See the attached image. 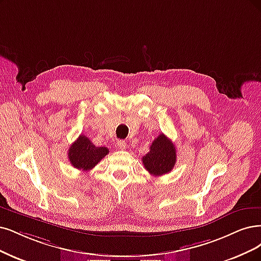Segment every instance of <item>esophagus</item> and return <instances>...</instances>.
Here are the masks:
<instances>
[{
	"instance_id": "obj_1",
	"label": "esophagus",
	"mask_w": 261,
	"mask_h": 261,
	"mask_svg": "<svg viewBox=\"0 0 261 261\" xmlns=\"http://www.w3.org/2000/svg\"><path fill=\"white\" fill-rule=\"evenodd\" d=\"M117 146H118L119 149H125V146H127V144H125L124 141L119 140V141H117Z\"/></svg>"
}]
</instances>
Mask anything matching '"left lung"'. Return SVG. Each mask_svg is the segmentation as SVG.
<instances>
[{
	"mask_svg": "<svg viewBox=\"0 0 261 261\" xmlns=\"http://www.w3.org/2000/svg\"><path fill=\"white\" fill-rule=\"evenodd\" d=\"M145 169L153 176H161L171 172L176 162V149L163 133L153 140L149 151L142 158Z\"/></svg>",
	"mask_w": 261,
	"mask_h": 261,
	"instance_id": "1",
	"label": "left lung"
}]
</instances>
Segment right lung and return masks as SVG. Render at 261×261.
<instances>
[{"mask_svg": "<svg viewBox=\"0 0 261 261\" xmlns=\"http://www.w3.org/2000/svg\"><path fill=\"white\" fill-rule=\"evenodd\" d=\"M108 147H98L84 134L79 137L69 149L71 165L84 172L90 171L109 153Z\"/></svg>", "mask_w": 261, "mask_h": 261, "instance_id": "obj_1", "label": "right lung"}]
</instances>
